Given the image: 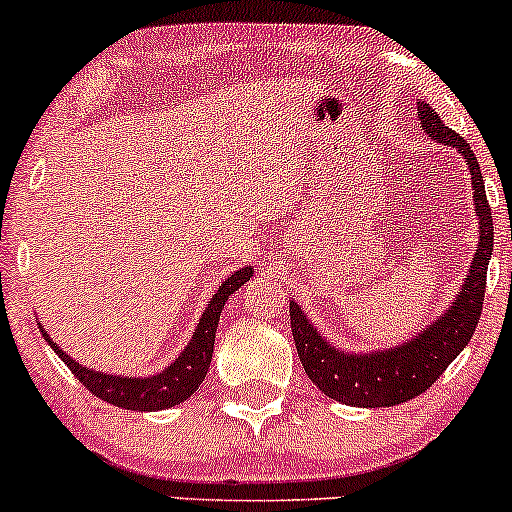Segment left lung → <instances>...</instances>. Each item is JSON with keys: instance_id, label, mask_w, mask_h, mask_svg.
<instances>
[{"instance_id": "obj_1", "label": "left lung", "mask_w": 512, "mask_h": 512, "mask_svg": "<svg viewBox=\"0 0 512 512\" xmlns=\"http://www.w3.org/2000/svg\"><path fill=\"white\" fill-rule=\"evenodd\" d=\"M419 125L433 142L452 146L467 163L474 190V216L479 223L477 252L472 255L455 301L431 325L421 327L390 349H339L317 332L301 305L289 303L293 342L305 373L317 390L349 407H395L426 392L469 344L484 305L486 272L493 255V219L479 161L460 134L445 127L436 110L424 101L419 103Z\"/></svg>"}]
</instances>
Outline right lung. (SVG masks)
<instances>
[{
  "label": "right lung",
  "mask_w": 512,
  "mask_h": 512,
  "mask_svg": "<svg viewBox=\"0 0 512 512\" xmlns=\"http://www.w3.org/2000/svg\"><path fill=\"white\" fill-rule=\"evenodd\" d=\"M252 274H255L252 267H240L238 272L228 274V279L221 281L219 289H216L214 296L209 298L207 310L199 317L195 332H192V339L187 342L185 349L180 351L178 358H175L168 368H163L161 373L144 375V378H139V375L103 373V370L88 368L84 363H79L76 358L69 356L67 351H62L60 344L52 342V337L45 332L43 325H40V332H43L45 342L52 346V351H55V354L67 363V368L79 378V383L84 385L88 392L101 397L103 402L132 411L170 409L175 407V404L185 402L187 397L195 395L199 385H202V380L207 378L211 354H214L216 327H219L223 305H226L231 293H236L245 281H250Z\"/></svg>",
  "instance_id": "add662e5"
}]
</instances>
